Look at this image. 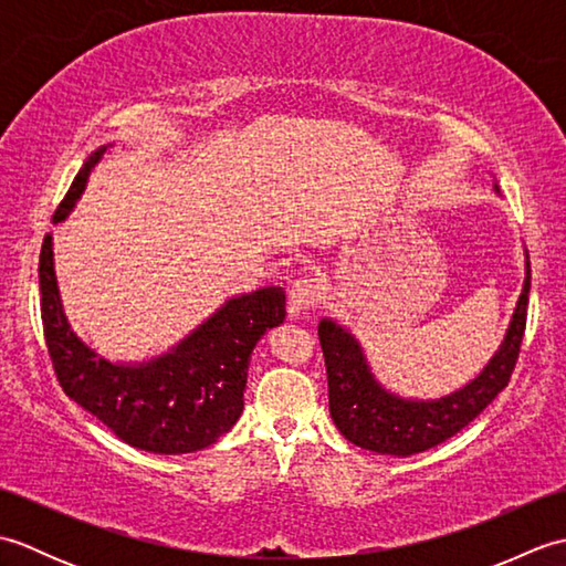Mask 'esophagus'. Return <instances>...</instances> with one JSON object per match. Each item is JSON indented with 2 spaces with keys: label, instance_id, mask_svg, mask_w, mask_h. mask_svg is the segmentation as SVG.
Listing matches in <instances>:
<instances>
[{
  "label": "esophagus",
  "instance_id": "esophagus-1",
  "mask_svg": "<svg viewBox=\"0 0 566 566\" xmlns=\"http://www.w3.org/2000/svg\"><path fill=\"white\" fill-rule=\"evenodd\" d=\"M323 296V284L318 276L314 274H304L294 280L292 290H290V306H292V314H298V311H308L314 308Z\"/></svg>",
  "mask_w": 566,
  "mask_h": 566
}]
</instances>
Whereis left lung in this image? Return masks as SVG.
<instances>
[{"label":"left lung","instance_id":"obj_1","mask_svg":"<svg viewBox=\"0 0 566 566\" xmlns=\"http://www.w3.org/2000/svg\"><path fill=\"white\" fill-rule=\"evenodd\" d=\"M527 294L531 260L525 252L523 292L499 350L462 389L428 401L403 399L381 387L355 335L338 321L323 318L318 323V338L326 357L328 403L335 428L357 448L394 457L418 454L457 436L509 384L525 333Z\"/></svg>","mask_w":566,"mask_h":566}]
</instances>
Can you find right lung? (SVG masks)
Masks as SVG:
<instances>
[{
    "label": "right lung",
    "mask_w": 566,
    "mask_h": 566,
    "mask_svg": "<svg viewBox=\"0 0 566 566\" xmlns=\"http://www.w3.org/2000/svg\"><path fill=\"white\" fill-rule=\"evenodd\" d=\"M106 148L84 160L53 223H63L75 209ZM39 282L45 345L60 387L118 440L155 454L203 450L235 426L243 413L252 347L286 316L282 286H262L226 298L167 353L143 363H112L70 326L57 290L51 233L41 248Z\"/></svg>",
    "instance_id": "add662e5"
}]
</instances>
